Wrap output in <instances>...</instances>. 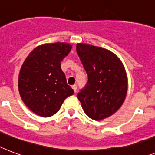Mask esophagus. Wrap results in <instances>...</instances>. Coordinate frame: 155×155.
I'll use <instances>...</instances> for the list:
<instances>
[{"mask_svg": "<svg viewBox=\"0 0 155 155\" xmlns=\"http://www.w3.org/2000/svg\"><path fill=\"white\" fill-rule=\"evenodd\" d=\"M72 88L74 89V92H76V91H77V89H78V86H77V85H75V84H74V86H72Z\"/></svg>", "mask_w": 155, "mask_h": 155, "instance_id": "1", "label": "esophagus"}]
</instances>
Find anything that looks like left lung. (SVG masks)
<instances>
[{
  "instance_id": "8db88e82",
  "label": "left lung",
  "mask_w": 155,
  "mask_h": 155,
  "mask_svg": "<svg viewBox=\"0 0 155 155\" xmlns=\"http://www.w3.org/2000/svg\"><path fill=\"white\" fill-rule=\"evenodd\" d=\"M76 49L88 76L78 94L85 113L94 120L110 116L120 107L127 94L123 64L115 54L99 47L78 44Z\"/></svg>"
}]
</instances>
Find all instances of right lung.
<instances>
[{"instance_id":"obj_1","label":"right lung","mask_w":155,"mask_h":155,"mask_svg":"<svg viewBox=\"0 0 155 155\" xmlns=\"http://www.w3.org/2000/svg\"><path fill=\"white\" fill-rule=\"evenodd\" d=\"M71 48L64 43L43 44L29 54L21 65L19 93L24 104L39 116H53L64 99L74 94L61 64Z\"/></svg>"}]
</instances>
